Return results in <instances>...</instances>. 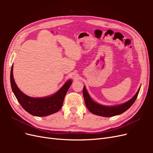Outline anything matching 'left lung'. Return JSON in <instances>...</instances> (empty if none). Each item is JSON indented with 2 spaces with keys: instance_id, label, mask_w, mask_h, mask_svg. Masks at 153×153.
I'll use <instances>...</instances> for the list:
<instances>
[{
  "instance_id": "8db88e82",
  "label": "left lung",
  "mask_w": 153,
  "mask_h": 153,
  "mask_svg": "<svg viewBox=\"0 0 153 153\" xmlns=\"http://www.w3.org/2000/svg\"><path fill=\"white\" fill-rule=\"evenodd\" d=\"M140 89V87L137 93L129 101L122 104L113 106L103 105L96 102L91 98V97L88 93L85 86H84V89H83V95H84L87 108L91 113L101 117H113L123 114L130 108V106L136 100L138 94L139 93Z\"/></svg>"
}]
</instances>
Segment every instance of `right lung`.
I'll return each mask as SVG.
<instances>
[{
  "mask_svg": "<svg viewBox=\"0 0 153 153\" xmlns=\"http://www.w3.org/2000/svg\"><path fill=\"white\" fill-rule=\"evenodd\" d=\"M13 64L11 69L10 82L11 89L19 103L27 112L38 117H45L57 112L62 108L64 97L69 87L72 84V80L66 82L55 94L43 98H33L25 94L16 84L13 77Z\"/></svg>",
  "mask_w": 153,
  "mask_h": 153,
  "instance_id": "obj_1",
  "label": "right lung"
}]
</instances>
